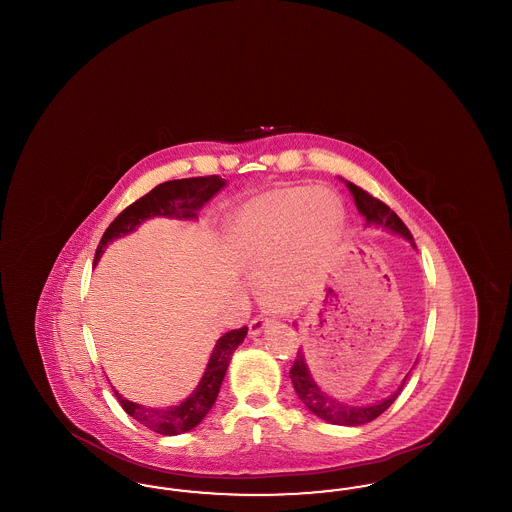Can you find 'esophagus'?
I'll list each match as a JSON object with an SVG mask.
<instances>
[{"mask_svg":"<svg viewBox=\"0 0 512 512\" xmlns=\"http://www.w3.org/2000/svg\"><path fill=\"white\" fill-rule=\"evenodd\" d=\"M270 322H272V320L265 317V315H259V317L253 318V320L249 322V334H251V336H259Z\"/></svg>","mask_w":512,"mask_h":512,"instance_id":"34e87169","label":"esophagus"}]
</instances>
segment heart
Wrapping results in <instances>:
<instances>
[{
    "instance_id": "heart-1",
    "label": "heart",
    "mask_w": 512,
    "mask_h": 512,
    "mask_svg": "<svg viewBox=\"0 0 512 512\" xmlns=\"http://www.w3.org/2000/svg\"><path fill=\"white\" fill-rule=\"evenodd\" d=\"M341 230L338 199L288 188L255 201L232 230V249L268 303L293 309L324 280Z\"/></svg>"
}]
</instances>
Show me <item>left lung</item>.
<instances>
[{"label":"left lung","mask_w":512,"mask_h":512,"mask_svg":"<svg viewBox=\"0 0 512 512\" xmlns=\"http://www.w3.org/2000/svg\"><path fill=\"white\" fill-rule=\"evenodd\" d=\"M349 192L355 199V205L359 209V213L366 219V224H374V226H382L388 228L393 234H399L403 238H407L413 244V234L409 232V228L405 226V222L399 219L390 207L380 201L378 197L368 194L363 188L345 182ZM414 245V244H413ZM409 376V374H407ZM405 376V380H407ZM290 378H292L293 390L299 395V399L303 401V405L313 414H317L318 418L330 422V424H341V426H361L366 422H372L374 418H378L384 411H388L391 403L397 399V395L403 390L405 380L401 384V388L395 391L391 397L378 401L376 405H366V407H353L347 403H341L336 397H332L330 393L322 390L315 382V378L311 376V370L305 361L303 351H297V357L293 361L292 370H290Z\"/></svg>","instance_id":"8db88e82"}]
</instances>
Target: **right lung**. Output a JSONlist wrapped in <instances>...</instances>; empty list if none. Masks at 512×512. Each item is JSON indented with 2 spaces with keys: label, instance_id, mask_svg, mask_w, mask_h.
Masks as SVG:
<instances>
[{
  "label": "right lung",
  "instance_id": "1",
  "mask_svg": "<svg viewBox=\"0 0 512 512\" xmlns=\"http://www.w3.org/2000/svg\"><path fill=\"white\" fill-rule=\"evenodd\" d=\"M224 184H226V180H222L217 174H211V176L171 180V182H163V184L155 186L149 194L140 197L132 205H128L121 215L109 224V228L103 232L101 242L96 249L94 265L98 263L107 244H111L113 240H117L121 236L130 234L132 230H136V226L140 222H144L146 219H151V217L195 219L197 209H201ZM245 336H247V326L238 328V330H230L217 340V345L211 353V359L207 363L199 386L182 403L172 405V407H163V409H153V407L132 403L119 395V391L113 390L122 409L132 418H136L140 424H144L151 432H157L163 436H176V434L190 432L215 405L220 384L224 380V374H226L230 359H232V353L245 340Z\"/></svg>",
  "mask_w": 512,
  "mask_h": 512
}]
</instances>
